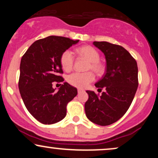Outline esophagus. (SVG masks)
<instances>
[{
	"instance_id": "1",
	"label": "esophagus",
	"mask_w": 158,
	"mask_h": 158,
	"mask_svg": "<svg viewBox=\"0 0 158 158\" xmlns=\"http://www.w3.org/2000/svg\"><path fill=\"white\" fill-rule=\"evenodd\" d=\"M81 92H83V90H81V89H78V94H80Z\"/></svg>"
}]
</instances>
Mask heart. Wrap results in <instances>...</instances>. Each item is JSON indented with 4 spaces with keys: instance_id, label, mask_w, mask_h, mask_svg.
<instances>
[{
    "instance_id": "b5f03b06",
    "label": "heart",
    "mask_w": 158,
    "mask_h": 158,
    "mask_svg": "<svg viewBox=\"0 0 158 158\" xmlns=\"http://www.w3.org/2000/svg\"><path fill=\"white\" fill-rule=\"evenodd\" d=\"M81 57L88 61L87 70H93L97 75L100 76L106 71V66L99 61L100 56L96 49L90 46H83L77 50ZM61 68L65 71H70L73 68L74 56L70 50H66L61 53L60 57ZM95 79L94 73L88 71L86 73H73L67 77V81L72 86L79 88H85Z\"/></svg>"
}]
</instances>
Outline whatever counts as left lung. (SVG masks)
<instances>
[{"instance_id": "1", "label": "left lung", "mask_w": 158, "mask_h": 158, "mask_svg": "<svg viewBox=\"0 0 158 158\" xmlns=\"http://www.w3.org/2000/svg\"><path fill=\"white\" fill-rule=\"evenodd\" d=\"M94 44L106 56V72L95 84L106 91L99 95L87 90L85 110L90 121L105 126L119 120L129 108L138 87V68L133 56L122 46L107 41Z\"/></svg>"}]
</instances>
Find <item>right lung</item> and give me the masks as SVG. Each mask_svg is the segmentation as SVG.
<instances>
[{
    "instance_id": "right-lung-1",
    "label": "right lung",
    "mask_w": 158,
    "mask_h": 158,
    "mask_svg": "<svg viewBox=\"0 0 158 158\" xmlns=\"http://www.w3.org/2000/svg\"><path fill=\"white\" fill-rule=\"evenodd\" d=\"M79 42L62 36L37 40L21 58L19 88L27 109L45 125L54 124L65 117L67 105L77 95V89L64 82L56 91L52 82H62L61 53Z\"/></svg>"
}]
</instances>
